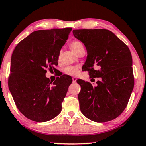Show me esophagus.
<instances>
[{
    "instance_id": "34e87169",
    "label": "esophagus",
    "mask_w": 146,
    "mask_h": 146,
    "mask_svg": "<svg viewBox=\"0 0 146 146\" xmlns=\"http://www.w3.org/2000/svg\"><path fill=\"white\" fill-rule=\"evenodd\" d=\"M72 79H73V82L75 83V82H76V81H77V77H73Z\"/></svg>"
}]
</instances>
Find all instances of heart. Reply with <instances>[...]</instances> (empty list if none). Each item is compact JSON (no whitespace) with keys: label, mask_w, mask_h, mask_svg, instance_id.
Returning <instances> with one entry per match:
<instances>
[{"label":"heart","mask_w":146,"mask_h":146,"mask_svg":"<svg viewBox=\"0 0 146 146\" xmlns=\"http://www.w3.org/2000/svg\"><path fill=\"white\" fill-rule=\"evenodd\" d=\"M70 46H71L72 50L75 53L78 50L79 48L84 46H83L82 42L79 41H73L70 44ZM62 71L66 75H71V76H75V75H77L79 73V67H76V66H67V67L64 68Z\"/></svg>","instance_id":"b5f03b06"}]
</instances>
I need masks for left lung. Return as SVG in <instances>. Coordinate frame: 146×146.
<instances>
[{
	"label": "left lung",
	"instance_id": "obj_1",
	"mask_svg": "<svg viewBox=\"0 0 146 146\" xmlns=\"http://www.w3.org/2000/svg\"><path fill=\"white\" fill-rule=\"evenodd\" d=\"M73 33L86 48L84 70L90 77H100L96 86L83 80L77 82L81 86V111L94 122L112 121L125 109L134 87L129 49L108 29H74ZM96 66L98 70L94 69Z\"/></svg>",
	"mask_w": 146,
	"mask_h": 146
}]
</instances>
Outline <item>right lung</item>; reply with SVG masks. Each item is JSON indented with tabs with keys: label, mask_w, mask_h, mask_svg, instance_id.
<instances>
[{
	"label": "right lung",
	"mask_w": 146,
	"mask_h": 146,
	"mask_svg": "<svg viewBox=\"0 0 146 146\" xmlns=\"http://www.w3.org/2000/svg\"><path fill=\"white\" fill-rule=\"evenodd\" d=\"M72 28L35 31L17 45L13 52L9 88L17 107L27 119L46 122L61 112L62 102L72 79L46 77V69L58 65L61 48Z\"/></svg>",
	"instance_id": "1"
}]
</instances>
